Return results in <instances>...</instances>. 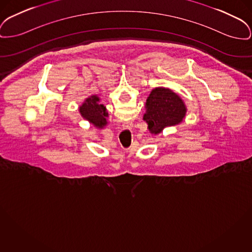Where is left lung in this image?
Segmentation results:
<instances>
[{"instance_id":"1","label":"left lung","mask_w":252,"mask_h":252,"mask_svg":"<svg viewBox=\"0 0 252 252\" xmlns=\"http://www.w3.org/2000/svg\"><path fill=\"white\" fill-rule=\"evenodd\" d=\"M144 120L151 133H160L165 126L178 125L186 116V105L170 89H153L147 100Z\"/></svg>"}]
</instances>
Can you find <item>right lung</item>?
I'll use <instances>...</instances> for the list:
<instances>
[{"label": "right lung", "mask_w": 252, "mask_h": 252, "mask_svg": "<svg viewBox=\"0 0 252 252\" xmlns=\"http://www.w3.org/2000/svg\"><path fill=\"white\" fill-rule=\"evenodd\" d=\"M99 98L97 96H91L80 106V112L84 118L89 120L94 126L98 127H104L106 123V115L104 105L98 104Z\"/></svg>", "instance_id": "right-lung-1"}]
</instances>
